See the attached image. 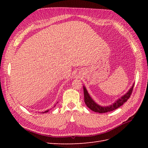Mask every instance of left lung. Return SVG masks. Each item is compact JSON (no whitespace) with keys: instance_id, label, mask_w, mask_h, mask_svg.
Returning a JSON list of instances; mask_svg holds the SVG:
<instances>
[{"instance_id":"obj_1","label":"left lung","mask_w":148,"mask_h":148,"mask_svg":"<svg viewBox=\"0 0 148 148\" xmlns=\"http://www.w3.org/2000/svg\"><path fill=\"white\" fill-rule=\"evenodd\" d=\"M134 87V84L132 88L129 89L128 91L123 96L121 97L118 100L116 101L114 104L112 105L108 106H101L99 104H97V103L94 101V100L92 99L91 97L89 96L88 94L86 88L83 86V91H84V102L88 107L92 110V111L98 113H106L112 111L114 110H115L116 109L119 108V107L122 106L125 102L129 99V97H130L133 89Z\"/></svg>"}]
</instances>
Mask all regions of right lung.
<instances>
[{"label":"right lung","instance_id":"right-lung-1","mask_svg":"<svg viewBox=\"0 0 148 148\" xmlns=\"http://www.w3.org/2000/svg\"><path fill=\"white\" fill-rule=\"evenodd\" d=\"M57 103H58V102H57ZM49 110H47L45 111V112H42V113H46V112H49Z\"/></svg>","mask_w":148,"mask_h":148}]
</instances>
